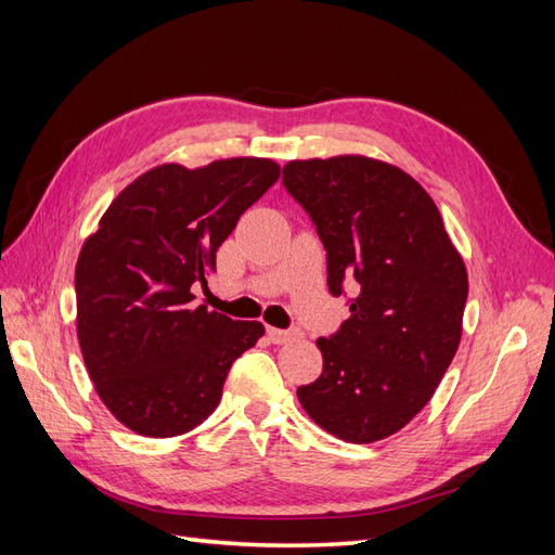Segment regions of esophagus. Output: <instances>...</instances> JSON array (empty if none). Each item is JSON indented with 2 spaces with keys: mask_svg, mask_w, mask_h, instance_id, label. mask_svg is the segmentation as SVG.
Returning a JSON list of instances; mask_svg holds the SVG:
<instances>
[{
  "mask_svg": "<svg viewBox=\"0 0 555 555\" xmlns=\"http://www.w3.org/2000/svg\"><path fill=\"white\" fill-rule=\"evenodd\" d=\"M266 335L273 345H284V343H292V340L300 338L298 331H280V328H273V326H266Z\"/></svg>",
  "mask_w": 555,
  "mask_h": 555,
  "instance_id": "34e87169",
  "label": "esophagus"
}]
</instances>
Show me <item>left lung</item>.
Wrapping results in <instances>:
<instances>
[{"mask_svg":"<svg viewBox=\"0 0 555 555\" xmlns=\"http://www.w3.org/2000/svg\"><path fill=\"white\" fill-rule=\"evenodd\" d=\"M287 192L326 247L328 289L354 278L359 296L331 338L324 371L298 386L317 426L338 440L389 438L426 408L456 354L467 271L430 194L393 164L363 155L294 159Z\"/></svg>","mask_w":555,"mask_h":555,"instance_id":"left-lung-1","label":"left lung"}]
</instances>
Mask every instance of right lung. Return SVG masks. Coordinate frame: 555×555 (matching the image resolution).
<instances>
[{
    "mask_svg": "<svg viewBox=\"0 0 555 555\" xmlns=\"http://www.w3.org/2000/svg\"><path fill=\"white\" fill-rule=\"evenodd\" d=\"M280 178L263 157L162 164L113 198L76 261V333L108 412L145 438L190 433L220 405L231 363L263 335L194 304L192 284Z\"/></svg>",
    "mask_w": 555,
    "mask_h": 555,
    "instance_id": "right-lung-1",
    "label": "right lung"
}]
</instances>
